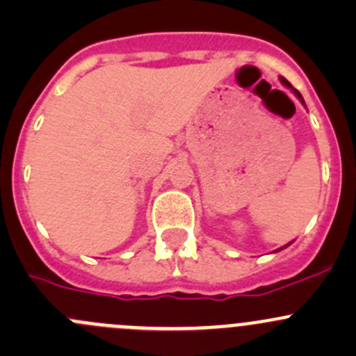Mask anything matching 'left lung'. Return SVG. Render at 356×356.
Returning <instances> with one entry per match:
<instances>
[{"instance_id":"left-lung-1","label":"left lung","mask_w":356,"mask_h":356,"mask_svg":"<svg viewBox=\"0 0 356 356\" xmlns=\"http://www.w3.org/2000/svg\"><path fill=\"white\" fill-rule=\"evenodd\" d=\"M281 82H282V84H284V86H286V88H289V89H291V91H293V92H294V95H296V96H298V98H300V102H301V103H303V105H305L303 98H301V95H300V91H298V89H294V88H293V86H291V84H289V82H288V81H286V79H284V77H281Z\"/></svg>"}]
</instances>
